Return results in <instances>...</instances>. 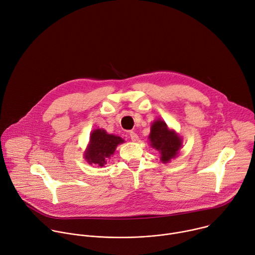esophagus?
<instances>
[{
  "instance_id": "obj_1",
  "label": "esophagus",
  "mask_w": 255,
  "mask_h": 255,
  "mask_svg": "<svg viewBox=\"0 0 255 255\" xmlns=\"http://www.w3.org/2000/svg\"><path fill=\"white\" fill-rule=\"evenodd\" d=\"M129 137H130V139L132 141H137L138 140V135L135 132H133V131L129 132Z\"/></svg>"
}]
</instances>
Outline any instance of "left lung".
Returning <instances> with one entry per match:
<instances>
[{"instance_id":"1","label":"left lung","mask_w":255,"mask_h":255,"mask_svg":"<svg viewBox=\"0 0 255 255\" xmlns=\"http://www.w3.org/2000/svg\"><path fill=\"white\" fill-rule=\"evenodd\" d=\"M150 145L159 150L161 161L166 164L176 158L179 149L182 147V138L175 130L170 129L161 119L155 121L150 127L148 135Z\"/></svg>"}]
</instances>
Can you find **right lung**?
<instances>
[{
    "label": "right lung",
    "instance_id": "right-lung-1",
    "mask_svg": "<svg viewBox=\"0 0 255 255\" xmlns=\"http://www.w3.org/2000/svg\"><path fill=\"white\" fill-rule=\"evenodd\" d=\"M125 140L118 135L110 134L105 129L97 128L90 133L89 144L84 151V158L88 164L104 167L107 161L115 154L120 143Z\"/></svg>",
    "mask_w": 255,
    "mask_h": 255
}]
</instances>
